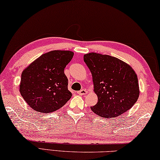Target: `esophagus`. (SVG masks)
<instances>
[{
    "instance_id": "1",
    "label": "esophagus",
    "mask_w": 160,
    "mask_h": 160,
    "mask_svg": "<svg viewBox=\"0 0 160 160\" xmlns=\"http://www.w3.org/2000/svg\"><path fill=\"white\" fill-rule=\"evenodd\" d=\"M87 93H88V91L86 89H82V90L77 91V93L78 94V95H81V96L85 95V94H86Z\"/></svg>"
}]
</instances>
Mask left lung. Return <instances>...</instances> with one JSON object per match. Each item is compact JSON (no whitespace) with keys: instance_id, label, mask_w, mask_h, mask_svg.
I'll use <instances>...</instances> for the list:
<instances>
[{"instance_id":"left-lung-1","label":"left lung","mask_w":160,"mask_h":160,"mask_svg":"<svg viewBox=\"0 0 160 160\" xmlns=\"http://www.w3.org/2000/svg\"><path fill=\"white\" fill-rule=\"evenodd\" d=\"M83 61L92 74L98 103L93 112L105 118L120 116L132 107L139 97L137 75L132 67L116 57L88 53Z\"/></svg>"}]
</instances>
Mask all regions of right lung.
<instances>
[{
  "label": "right lung",
  "mask_w": 160,
  "mask_h": 160,
  "mask_svg": "<svg viewBox=\"0 0 160 160\" xmlns=\"http://www.w3.org/2000/svg\"><path fill=\"white\" fill-rule=\"evenodd\" d=\"M73 56L71 51L49 52L23 71L20 92L34 111L45 113L54 112L72 97L64 71Z\"/></svg>",
  "instance_id": "1"
}]
</instances>
